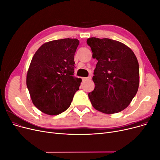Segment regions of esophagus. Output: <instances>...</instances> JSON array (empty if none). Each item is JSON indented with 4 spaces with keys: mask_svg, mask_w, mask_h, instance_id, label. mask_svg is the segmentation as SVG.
Wrapping results in <instances>:
<instances>
[{
    "mask_svg": "<svg viewBox=\"0 0 160 160\" xmlns=\"http://www.w3.org/2000/svg\"><path fill=\"white\" fill-rule=\"evenodd\" d=\"M90 79H91V76H89V77H88V78H82V80L83 81H87V80H90Z\"/></svg>",
    "mask_w": 160,
    "mask_h": 160,
    "instance_id": "1",
    "label": "esophagus"
}]
</instances>
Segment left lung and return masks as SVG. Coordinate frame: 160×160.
<instances>
[{
  "instance_id": "1",
  "label": "left lung",
  "mask_w": 160,
  "mask_h": 160,
  "mask_svg": "<svg viewBox=\"0 0 160 160\" xmlns=\"http://www.w3.org/2000/svg\"><path fill=\"white\" fill-rule=\"evenodd\" d=\"M98 60L92 80L95 87L88 93L93 108L105 114L123 111L130 104L139 85L138 60L125 44L109 38L87 40Z\"/></svg>"
}]
</instances>
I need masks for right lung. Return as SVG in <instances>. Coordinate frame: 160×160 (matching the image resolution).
<instances>
[{"label": "right lung", "instance_id": "obj_1", "mask_svg": "<svg viewBox=\"0 0 160 160\" xmlns=\"http://www.w3.org/2000/svg\"><path fill=\"white\" fill-rule=\"evenodd\" d=\"M75 38L43 43L36 51L27 74V86L33 104L42 112L56 115L66 111L79 90L81 79L74 73Z\"/></svg>", "mask_w": 160, "mask_h": 160}]
</instances>
